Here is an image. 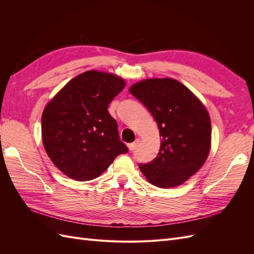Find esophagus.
<instances>
[{
	"mask_svg": "<svg viewBox=\"0 0 254 254\" xmlns=\"http://www.w3.org/2000/svg\"><path fill=\"white\" fill-rule=\"evenodd\" d=\"M139 142H140V140H135V142H133V143H130V144L128 145V148H129V150H130V151L134 150V148L136 147V145L139 144Z\"/></svg>",
	"mask_w": 254,
	"mask_h": 254,
	"instance_id": "esophagus-1",
	"label": "esophagus"
}]
</instances>
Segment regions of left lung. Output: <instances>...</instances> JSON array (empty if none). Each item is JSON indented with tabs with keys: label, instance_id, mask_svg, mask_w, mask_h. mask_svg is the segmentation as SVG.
<instances>
[{
	"label": "left lung",
	"instance_id": "8db88e82",
	"mask_svg": "<svg viewBox=\"0 0 254 254\" xmlns=\"http://www.w3.org/2000/svg\"><path fill=\"white\" fill-rule=\"evenodd\" d=\"M156 120L161 136L158 156L139 167L151 184L178 187L204 164L211 149V120L205 107L172 78H150L129 89Z\"/></svg>",
	"mask_w": 254,
	"mask_h": 254
}]
</instances>
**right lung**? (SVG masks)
I'll return each instance as SVG.
<instances>
[{
  "mask_svg": "<svg viewBox=\"0 0 254 254\" xmlns=\"http://www.w3.org/2000/svg\"><path fill=\"white\" fill-rule=\"evenodd\" d=\"M125 84L114 74L87 71L68 81L45 106L41 120L44 149L67 177L95 179L128 151L120 141L117 121L108 112Z\"/></svg>",
  "mask_w": 254,
  "mask_h": 254,
  "instance_id": "right-lung-1",
  "label": "right lung"
}]
</instances>
